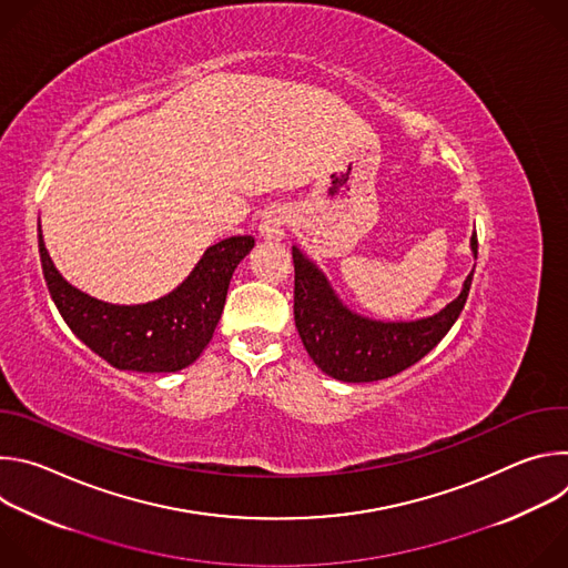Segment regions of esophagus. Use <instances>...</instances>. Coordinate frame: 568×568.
<instances>
[{
	"label": "esophagus",
	"mask_w": 568,
	"mask_h": 568,
	"mask_svg": "<svg viewBox=\"0 0 568 568\" xmlns=\"http://www.w3.org/2000/svg\"><path fill=\"white\" fill-rule=\"evenodd\" d=\"M287 222H290L287 211H285V209H281V206H276V209H270V211L263 215L258 231H261V235H263L265 240L278 242V240H283V237H285Z\"/></svg>",
	"instance_id": "obj_1"
}]
</instances>
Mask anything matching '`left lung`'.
<instances>
[{"instance_id":"8db88e82","label":"left lung","mask_w":568,"mask_h":568,"mask_svg":"<svg viewBox=\"0 0 568 568\" xmlns=\"http://www.w3.org/2000/svg\"><path fill=\"white\" fill-rule=\"evenodd\" d=\"M476 258V233L469 237ZM294 258V323L312 362L342 382H377L402 373L434 351L465 307L474 270L460 294L434 316L375 321L348 310L323 274L298 247Z\"/></svg>"}]
</instances>
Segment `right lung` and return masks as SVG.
<instances>
[{"label": "right lung", "mask_w": 568, "mask_h": 568, "mask_svg": "<svg viewBox=\"0 0 568 568\" xmlns=\"http://www.w3.org/2000/svg\"><path fill=\"white\" fill-rule=\"evenodd\" d=\"M38 247L49 294L80 342L119 371L175 373L191 366L211 342L231 276L252 252L254 237L215 242L180 287L141 305L105 303L67 283L44 247L40 224Z\"/></svg>", "instance_id": "1"}]
</instances>
